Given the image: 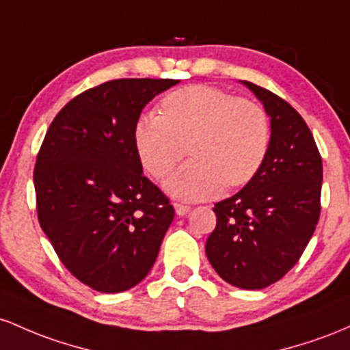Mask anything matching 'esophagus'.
<instances>
[{"instance_id":"esophagus-1","label":"esophagus","mask_w":350,"mask_h":350,"mask_svg":"<svg viewBox=\"0 0 350 350\" xmlns=\"http://www.w3.org/2000/svg\"><path fill=\"white\" fill-rule=\"evenodd\" d=\"M174 206H175L176 215H180V217H183V215L188 213V211L191 210V206L187 205V203H178V202H175Z\"/></svg>"}]
</instances>
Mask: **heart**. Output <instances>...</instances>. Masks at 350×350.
Listing matches in <instances>:
<instances>
[{"instance_id":"heart-1","label":"heart","mask_w":350,"mask_h":350,"mask_svg":"<svg viewBox=\"0 0 350 350\" xmlns=\"http://www.w3.org/2000/svg\"><path fill=\"white\" fill-rule=\"evenodd\" d=\"M135 145L144 167L159 180L191 154L165 187L180 198L202 200L223 185H245L258 174L269 148V120L256 102L210 85H188L165 97L162 116L140 117Z\"/></svg>"}]
</instances>
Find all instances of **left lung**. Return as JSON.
<instances>
[{
    "label": "left lung",
    "instance_id": "obj_1",
    "mask_svg": "<svg viewBox=\"0 0 350 350\" xmlns=\"http://www.w3.org/2000/svg\"><path fill=\"white\" fill-rule=\"evenodd\" d=\"M271 117V139L258 174L218 202L206 239L213 269L241 289L280 281L299 261L321 215L323 159L297 111L280 96L243 81Z\"/></svg>",
    "mask_w": 350,
    "mask_h": 350
}]
</instances>
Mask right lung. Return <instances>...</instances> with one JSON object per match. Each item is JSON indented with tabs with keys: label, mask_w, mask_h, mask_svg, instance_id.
Instances as JSON below:
<instances>
[{
	"label": "right lung",
	"mask_w": 350,
	"mask_h": 350,
	"mask_svg": "<svg viewBox=\"0 0 350 350\" xmlns=\"http://www.w3.org/2000/svg\"><path fill=\"white\" fill-rule=\"evenodd\" d=\"M175 79H116L69 100L34 165L38 219L59 260L99 293H122L152 269L175 210L142 172L140 112Z\"/></svg>",
	"instance_id": "right-lung-1"
}]
</instances>
